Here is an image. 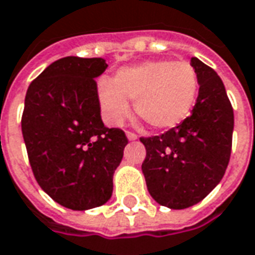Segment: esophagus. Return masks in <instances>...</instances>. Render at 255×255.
Returning <instances> with one entry per match:
<instances>
[{
	"mask_svg": "<svg viewBox=\"0 0 255 255\" xmlns=\"http://www.w3.org/2000/svg\"><path fill=\"white\" fill-rule=\"evenodd\" d=\"M126 137L129 138L130 141H133V140H136V138H137V134H134L133 131H126Z\"/></svg>",
	"mask_w": 255,
	"mask_h": 255,
	"instance_id": "obj_1",
	"label": "esophagus"
}]
</instances>
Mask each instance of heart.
Masks as SVG:
<instances>
[{"label":"heart","mask_w":255,"mask_h":255,"mask_svg":"<svg viewBox=\"0 0 255 255\" xmlns=\"http://www.w3.org/2000/svg\"><path fill=\"white\" fill-rule=\"evenodd\" d=\"M198 94V76L189 62L148 61L122 68L110 80L98 83V101L107 122L118 126L130 114L134 101L138 117L151 128H176L190 115Z\"/></svg>","instance_id":"b5f03b06"}]
</instances>
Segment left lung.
I'll return each mask as SVG.
<instances>
[{"mask_svg": "<svg viewBox=\"0 0 255 255\" xmlns=\"http://www.w3.org/2000/svg\"><path fill=\"white\" fill-rule=\"evenodd\" d=\"M198 76V97L191 115L159 136L140 137L141 165L151 197L158 204L183 210L200 203L224 178L229 164L233 108L217 72L191 58Z\"/></svg>", "mask_w": 255, "mask_h": 255, "instance_id": "1", "label": "left lung"}]
</instances>
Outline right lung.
Returning <instances> with one entry per match:
<instances>
[{
	"label": "right lung",
	"mask_w": 255,
	"mask_h": 255,
	"mask_svg": "<svg viewBox=\"0 0 255 255\" xmlns=\"http://www.w3.org/2000/svg\"><path fill=\"white\" fill-rule=\"evenodd\" d=\"M103 58L65 57L33 80L24 98L22 134L37 183L75 211L105 204L128 144L122 129L105 128L96 77Z\"/></svg>",
	"instance_id": "1"
}]
</instances>
